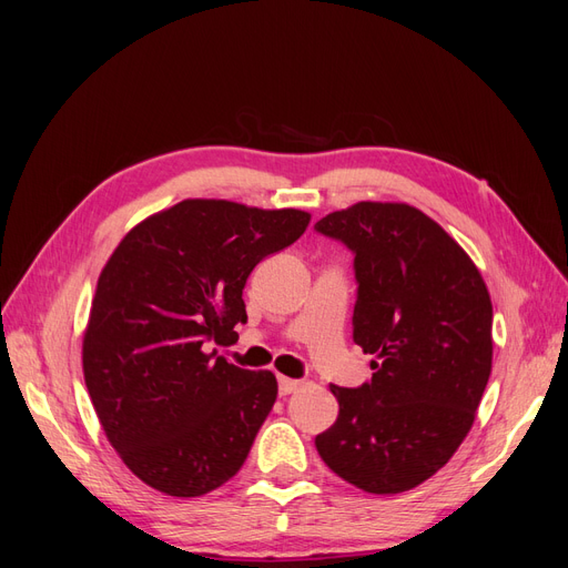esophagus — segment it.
<instances>
[{"label":"esophagus","instance_id":"obj_1","mask_svg":"<svg viewBox=\"0 0 568 568\" xmlns=\"http://www.w3.org/2000/svg\"><path fill=\"white\" fill-rule=\"evenodd\" d=\"M301 388V382L288 379V376H280V395H288Z\"/></svg>","mask_w":568,"mask_h":568}]
</instances>
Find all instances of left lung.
<instances>
[{
  "mask_svg": "<svg viewBox=\"0 0 568 568\" xmlns=\"http://www.w3.org/2000/svg\"><path fill=\"white\" fill-rule=\"evenodd\" d=\"M317 232L355 253L353 338L372 382L329 386L332 428L315 438L326 467L355 488H417L457 453L493 367V303L478 267L415 205L359 201Z\"/></svg>",
  "mask_w": 568,
  "mask_h": 568,
  "instance_id": "obj_1",
  "label": "left lung"
}]
</instances>
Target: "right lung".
<instances>
[{
    "instance_id": "1",
    "label": "right lung",
    "mask_w": 568,
    "mask_h": 568,
    "mask_svg": "<svg viewBox=\"0 0 568 568\" xmlns=\"http://www.w3.org/2000/svg\"><path fill=\"white\" fill-rule=\"evenodd\" d=\"M307 225L296 209L184 199L134 225L101 270L84 384L109 443L153 490L201 497L242 469L277 379L211 346L239 338L248 274Z\"/></svg>"
}]
</instances>
